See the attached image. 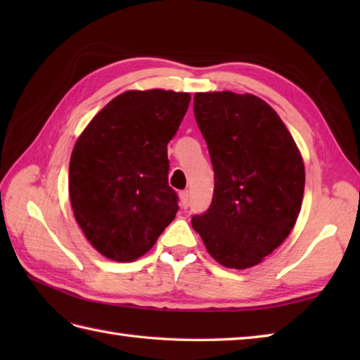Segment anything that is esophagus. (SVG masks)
I'll use <instances>...</instances> for the list:
<instances>
[{
    "instance_id": "esophagus-1",
    "label": "esophagus",
    "mask_w": 360,
    "mask_h": 360,
    "mask_svg": "<svg viewBox=\"0 0 360 360\" xmlns=\"http://www.w3.org/2000/svg\"><path fill=\"white\" fill-rule=\"evenodd\" d=\"M179 198H181V205L184 209L188 207V202H190V193L188 190H182V192H179Z\"/></svg>"
}]
</instances>
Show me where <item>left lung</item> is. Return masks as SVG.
<instances>
[{
	"label": "left lung",
	"mask_w": 360,
	"mask_h": 360,
	"mask_svg": "<svg viewBox=\"0 0 360 360\" xmlns=\"http://www.w3.org/2000/svg\"><path fill=\"white\" fill-rule=\"evenodd\" d=\"M193 111L215 188L192 226L219 264L248 269L292 231L303 200V159L278 114L257 96L196 93Z\"/></svg>",
	"instance_id": "left-lung-1"
}]
</instances>
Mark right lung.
I'll list each match as a JSON object with an SVG mask.
<instances>
[{
	"mask_svg": "<svg viewBox=\"0 0 360 360\" xmlns=\"http://www.w3.org/2000/svg\"><path fill=\"white\" fill-rule=\"evenodd\" d=\"M188 93L148 89L114 97L74 145L70 198L88 241L114 262H134L155 246L178 212L168 186L167 143Z\"/></svg>",
	"mask_w": 360,
	"mask_h": 360,
	"instance_id": "right-lung-1",
	"label": "right lung"
}]
</instances>
